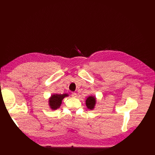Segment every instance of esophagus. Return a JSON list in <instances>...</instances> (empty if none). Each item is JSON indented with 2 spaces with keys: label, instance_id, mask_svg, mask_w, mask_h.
I'll use <instances>...</instances> for the list:
<instances>
[{
  "label": "esophagus",
  "instance_id": "obj_1",
  "mask_svg": "<svg viewBox=\"0 0 155 155\" xmlns=\"http://www.w3.org/2000/svg\"><path fill=\"white\" fill-rule=\"evenodd\" d=\"M72 96L73 97H77V93H74V92H73L72 93Z\"/></svg>",
  "mask_w": 155,
  "mask_h": 155
}]
</instances>
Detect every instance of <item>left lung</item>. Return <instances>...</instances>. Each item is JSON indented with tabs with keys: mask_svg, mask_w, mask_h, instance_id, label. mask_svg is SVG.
<instances>
[{
	"mask_svg": "<svg viewBox=\"0 0 155 155\" xmlns=\"http://www.w3.org/2000/svg\"><path fill=\"white\" fill-rule=\"evenodd\" d=\"M86 105L88 109L93 110L96 104V97L94 96L91 95L86 99Z\"/></svg>",
	"mask_w": 155,
	"mask_h": 155,
	"instance_id": "obj_1",
	"label": "left lung"
}]
</instances>
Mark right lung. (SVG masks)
<instances>
[{
	"label": "right lung",
	"mask_w": 155,
	"mask_h": 155,
	"mask_svg": "<svg viewBox=\"0 0 155 155\" xmlns=\"http://www.w3.org/2000/svg\"><path fill=\"white\" fill-rule=\"evenodd\" d=\"M69 95L67 93L62 94H53L51 95L48 99V105L50 108L52 110H56L59 108L62 104V101L64 97H68Z\"/></svg>",
	"instance_id": "obj_1"
}]
</instances>
